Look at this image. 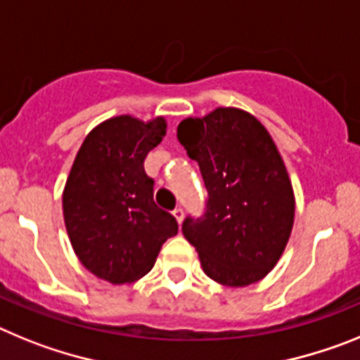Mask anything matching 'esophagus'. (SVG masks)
<instances>
[{"mask_svg":"<svg viewBox=\"0 0 360 360\" xmlns=\"http://www.w3.org/2000/svg\"><path fill=\"white\" fill-rule=\"evenodd\" d=\"M172 214H174V217L177 219V223H183V219H184V210L183 208H181V206H176V208H174V212H172Z\"/></svg>","mask_w":360,"mask_h":360,"instance_id":"obj_1","label":"esophagus"}]
</instances>
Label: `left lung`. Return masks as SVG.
<instances>
[{
	"label": "left lung",
	"instance_id": "left-lung-1",
	"mask_svg": "<svg viewBox=\"0 0 360 360\" xmlns=\"http://www.w3.org/2000/svg\"><path fill=\"white\" fill-rule=\"evenodd\" d=\"M177 139L208 190L205 215L183 223L202 270L224 286L257 283L283 255L295 215L292 181L274 139L257 117L232 106L183 120Z\"/></svg>",
	"mask_w": 360,
	"mask_h": 360
}]
</instances>
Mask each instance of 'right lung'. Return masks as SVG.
Here are the masks:
<instances>
[{
	"mask_svg": "<svg viewBox=\"0 0 360 360\" xmlns=\"http://www.w3.org/2000/svg\"><path fill=\"white\" fill-rule=\"evenodd\" d=\"M167 134L165 117L117 115L85 137L63 190L68 239L81 264L112 284L148 274L177 233L176 217L154 202L145 158Z\"/></svg>",
	"mask_w": 360,
	"mask_h": 360,
	"instance_id": "obj_1",
	"label": "right lung"
}]
</instances>
